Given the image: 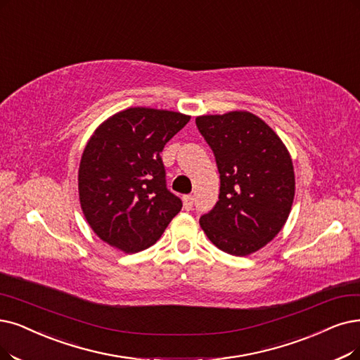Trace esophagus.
Here are the masks:
<instances>
[{
  "instance_id": "obj_1",
  "label": "esophagus",
  "mask_w": 360,
  "mask_h": 360,
  "mask_svg": "<svg viewBox=\"0 0 360 360\" xmlns=\"http://www.w3.org/2000/svg\"><path fill=\"white\" fill-rule=\"evenodd\" d=\"M183 205H184V208L186 210H192V207H193V196L192 195H184L183 196Z\"/></svg>"
}]
</instances>
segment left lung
<instances>
[{
	"mask_svg": "<svg viewBox=\"0 0 360 360\" xmlns=\"http://www.w3.org/2000/svg\"><path fill=\"white\" fill-rule=\"evenodd\" d=\"M196 127L220 172V195L199 219L208 239L236 257L263 248L288 219L295 177L282 140L255 115L243 110L204 115Z\"/></svg>",
	"mask_w": 360,
	"mask_h": 360,
	"instance_id": "obj_1",
	"label": "left lung"
}]
</instances>
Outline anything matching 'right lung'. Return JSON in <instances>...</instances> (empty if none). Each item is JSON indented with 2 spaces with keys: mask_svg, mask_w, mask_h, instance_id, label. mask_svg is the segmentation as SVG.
I'll return each instance as SVG.
<instances>
[{
  "mask_svg": "<svg viewBox=\"0 0 360 360\" xmlns=\"http://www.w3.org/2000/svg\"><path fill=\"white\" fill-rule=\"evenodd\" d=\"M179 112L130 108L100 125L84 149L78 191L94 233L124 252L146 250L181 210L161 152L189 122Z\"/></svg>",
  "mask_w": 360,
  "mask_h": 360,
  "instance_id": "right-lung-1",
  "label": "right lung"
}]
</instances>
